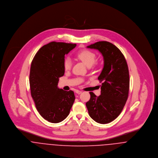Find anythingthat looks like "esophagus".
I'll list each match as a JSON object with an SVG mask.
<instances>
[{"label":"esophagus","instance_id":"obj_1","mask_svg":"<svg viewBox=\"0 0 158 158\" xmlns=\"http://www.w3.org/2000/svg\"><path fill=\"white\" fill-rule=\"evenodd\" d=\"M75 92H76V93H77V94H81V93H82L81 91H79V90H77V89L76 90Z\"/></svg>","mask_w":158,"mask_h":158}]
</instances>
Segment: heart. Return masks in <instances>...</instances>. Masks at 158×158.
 I'll use <instances>...</instances> for the list:
<instances>
[{"label": "heart", "mask_w": 158, "mask_h": 158, "mask_svg": "<svg viewBox=\"0 0 158 158\" xmlns=\"http://www.w3.org/2000/svg\"><path fill=\"white\" fill-rule=\"evenodd\" d=\"M77 59L82 61L87 67H91L96 61V54L93 52L84 50L76 53V54ZM72 66V61L70 57H67L64 61V68L66 71L70 70Z\"/></svg>", "instance_id": "heart-1"}]
</instances>
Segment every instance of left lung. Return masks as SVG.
<instances>
[{"label":"left lung","mask_w":158,"mask_h":158,"mask_svg":"<svg viewBox=\"0 0 158 158\" xmlns=\"http://www.w3.org/2000/svg\"><path fill=\"white\" fill-rule=\"evenodd\" d=\"M98 50L104 58V68L98 79L101 93L89 92L86 103L89 116L96 123L105 124L114 121L121 113L128 96L130 77L127 61L120 50L113 44L99 41L87 46Z\"/></svg>","instance_id":"obj_1"}]
</instances>
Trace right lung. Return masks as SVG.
Masks as SVG:
<instances>
[{
    "label": "right lung",
    "mask_w": 158,
    "mask_h": 158,
    "mask_svg": "<svg viewBox=\"0 0 158 158\" xmlns=\"http://www.w3.org/2000/svg\"><path fill=\"white\" fill-rule=\"evenodd\" d=\"M76 44L52 42L41 47L31 65V94L39 114L52 123L64 121L69 114L75 100L74 92L59 89V77L64 76L65 55Z\"/></svg>",
    "instance_id": "1"
}]
</instances>
